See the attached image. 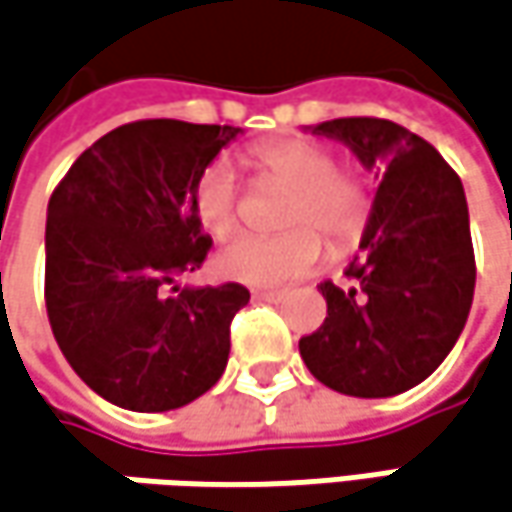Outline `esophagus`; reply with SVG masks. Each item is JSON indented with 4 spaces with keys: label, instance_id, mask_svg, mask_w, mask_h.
<instances>
[{
    "label": "esophagus",
    "instance_id": "esophagus-1",
    "mask_svg": "<svg viewBox=\"0 0 512 512\" xmlns=\"http://www.w3.org/2000/svg\"><path fill=\"white\" fill-rule=\"evenodd\" d=\"M255 298H260V301H272V304H278V301H284L286 292H284V289H255Z\"/></svg>",
    "mask_w": 512,
    "mask_h": 512
}]
</instances>
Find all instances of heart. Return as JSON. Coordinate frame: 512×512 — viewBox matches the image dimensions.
<instances>
[{
  "label": "heart",
  "mask_w": 512,
  "mask_h": 512,
  "mask_svg": "<svg viewBox=\"0 0 512 512\" xmlns=\"http://www.w3.org/2000/svg\"><path fill=\"white\" fill-rule=\"evenodd\" d=\"M257 167L292 188L284 208L281 234H243L217 255V272L249 286L289 284L307 275L321 257V237L336 252L356 246L371 223L374 199L368 185L336 170L327 144L310 138H278L255 150ZM237 176L228 159H214L199 170L191 188V208L211 237H226L237 226Z\"/></svg>",
  "instance_id": "b5f03b06"
}]
</instances>
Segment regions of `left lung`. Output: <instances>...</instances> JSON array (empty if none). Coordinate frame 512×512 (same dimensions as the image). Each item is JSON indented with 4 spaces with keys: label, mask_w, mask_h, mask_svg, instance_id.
Instances as JSON below:
<instances>
[{
    "label": "left lung",
    "mask_w": 512,
    "mask_h": 512,
    "mask_svg": "<svg viewBox=\"0 0 512 512\" xmlns=\"http://www.w3.org/2000/svg\"><path fill=\"white\" fill-rule=\"evenodd\" d=\"M379 173L371 223L347 263L350 286L321 284L327 318L298 342L310 374L350 397H394L420 385L464 330L475 255L464 185L429 141L385 118L310 127Z\"/></svg>",
    "instance_id": "1"
}]
</instances>
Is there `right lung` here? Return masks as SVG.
<instances>
[{
  "instance_id": "obj_1",
  "label": "right lung",
  "mask_w": 512,
  "mask_h": 512,
  "mask_svg": "<svg viewBox=\"0 0 512 512\" xmlns=\"http://www.w3.org/2000/svg\"><path fill=\"white\" fill-rule=\"evenodd\" d=\"M240 127L124 124L77 156L48 199L46 310L75 374L106 403L170 411L217 385L240 284L182 286L211 237L191 208L199 170Z\"/></svg>"
}]
</instances>
